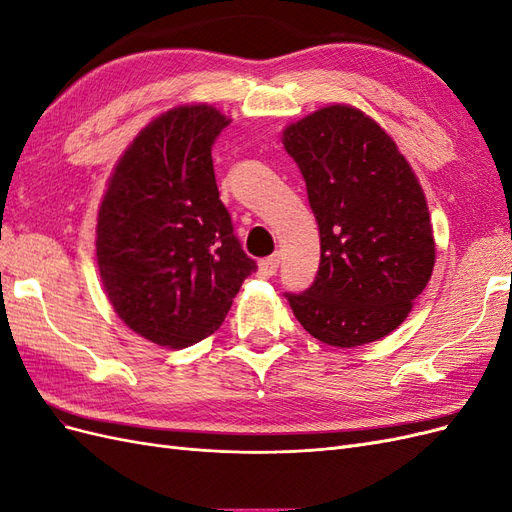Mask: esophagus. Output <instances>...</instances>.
Wrapping results in <instances>:
<instances>
[{"label": "esophagus", "mask_w": 512, "mask_h": 512, "mask_svg": "<svg viewBox=\"0 0 512 512\" xmlns=\"http://www.w3.org/2000/svg\"><path fill=\"white\" fill-rule=\"evenodd\" d=\"M277 269H280V254H273V256L262 258L258 262V271H260V275H265V277L275 275Z\"/></svg>", "instance_id": "1"}]
</instances>
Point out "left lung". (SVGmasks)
Segmentation results:
<instances>
[{
  "mask_svg": "<svg viewBox=\"0 0 512 512\" xmlns=\"http://www.w3.org/2000/svg\"><path fill=\"white\" fill-rule=\"evenodd\" d=\"M320 230V267L286 292L303 329L337 348L395 331L429 282L436 245L425 194L374 119L333 104L284 130Z\"/></svg>",
  "mask_w": 512,
  "mask_h": 512,
  "instance_id": "obj_1",
  "label": "left lung"
}]
</instances>
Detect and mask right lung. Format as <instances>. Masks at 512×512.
I'll return each instance as SVG.
<instances>
[{
    "label": "right lung",
    "instance_id": "add662e5",
    "mask_svg": "<svg viewBox=\"0 0 512 512\" xmlns=\"http://www.w3.org/2000/svg\"><path fill=\"white\" fill-rule=\"evenodd\" d=\"M228 119L179 106L134 138L98 211L96 256L108 301L149 342L188 348L220 329L258 267L220 200L211 147Z\"/></svg>",
    "mask_w": 512,
    "mask_h": 512
}]
</instances>
